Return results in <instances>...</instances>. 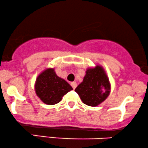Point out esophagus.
Masks as SVG:
<instances>
[{
  "mask_svg": "<svg viewBox=\"0 0 148 148\" xmlns=\"http://www.w3.org/2000/svg\"><path fill=\"white\" fill-rule=\"evenodd\" d=\"M71 86H72L73 89H75V88H76V86H77V84H76V82H72L71 83Z\"/></svg>",
  "mask_w": 148,
  "mask_h": 148,
  "instance_id": "esophagus-1",
  "label": "esophagus"
}]
</instances>
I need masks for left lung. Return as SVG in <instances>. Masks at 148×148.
Listing matches in <instances>:
<instances>
[{
	"label": "left lung",
	"instance_id": "1",
	"mask_svg": "<svg viewBox=\"0 0 148 148\" xmlns=\"http://www.w3.org/2000/svg\"><path fill=\"white\" fill-rule=\"evenodd\" d=\"M111 85L106 72L101 66L89 68L83 82L75 89L83 103L90 106L100 104L109 95Z\"/></svg>",
	"mask_w": 148,
	"mask_h": 148
}]
</instances>
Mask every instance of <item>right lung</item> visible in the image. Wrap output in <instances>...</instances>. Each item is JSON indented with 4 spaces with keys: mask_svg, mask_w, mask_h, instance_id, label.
Returning <instances> with one entry per match:
<instances>
[{
    "mask_svg": "<svg viewBox=\"0 0 148 148\" xmlns=\"http://www.w3.org/2000/svg\"><path fill=\"white\" fill-rule=\"evenodd\" d=\"M35 89L44 103L53 105L60 102L62 97L73 88L65 80L56 75L54 69L49 68L37 76Z\"/></svg>",
    "mask_w": 148,
    "mask_h": 148,
    "instance_id": "1",
    "label": "right lung"
}]
</instances>
